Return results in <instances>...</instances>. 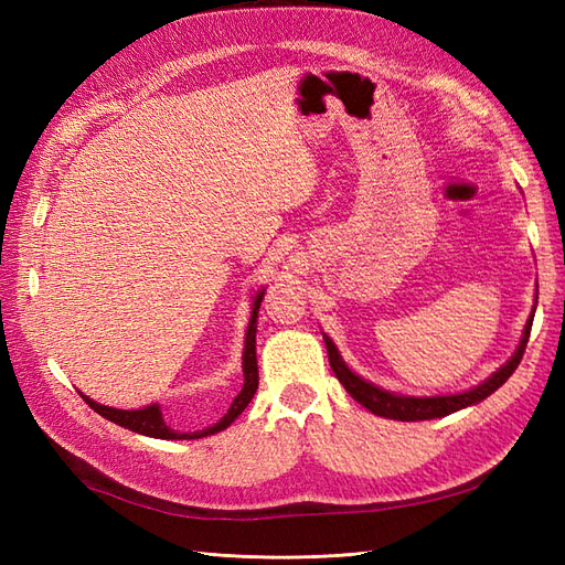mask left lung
Here are the masks:
<instances>
[{
    "label": "left lung",
    "mask_w": 565,
    "mask_h": 565,
    "mask_svg": "<svg viewBox=\"0 0 565 565\" xmlns=\"http://www.w3.org/2000/svg\"><path fill=\"white\" fill-rule=\"evenodd\" d=\"M539 303V286H536V296H534V308H532V316L526 318V326L522 330V338L518 350L508 359L505 364H502L498 371H493L483 383H478V386L461 391V393H449V395H403V393H391L386 388L376 386V383H371L366 379H362L347 366V362L342 359L338 344H334L326 332H322V340H326L328 347V359H330V366L334 371V376L340 379V383L344 386V391L352 395L356 403H362L366 411H371L379 417H388V419H401V423H417V419H435V417H444V415H451L456 411H463V407H471L476 403L486 401L490 393H495L502 383H505L512 374L514 369L520 366L522 362V354H524V347L530 342V332H532V320H534V310Z\"/></svg>",
    "instance_id": "1"
}]
</instances>
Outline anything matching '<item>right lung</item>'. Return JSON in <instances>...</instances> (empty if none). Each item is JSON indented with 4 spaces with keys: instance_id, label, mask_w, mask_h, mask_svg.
Here are the masks:
<instances>
[{
    "instance_id": "1",
    "label": "right lung",
    "mask_w": 565,
    "mask_h": 565,
    "mask_svg": "<svg viewBox=\"0 0 565 565\" xmlns=\"http://www.w3.org/2000/svg\"><path fill=\"white\" fill-rule=\"evenodd\" d=\"M267 289H259L252 298V313L249 322L245 330V350H243V388L237 391L235 401L227 407L225 415L218 419V423L206 427V429H196V431H177L170 425L164 423L162 417V407L160 403H150L146 407H138V411H118V407L102 405L97 401H92L89 395L82 393L84 403H87L94 413H99L102 417L111 419V423L121 425L130 431H138V435L154 437V439H201V437H211L215 431H223L225 427H231L239 413L249 405L252 395L257 393V383H259V371H257V316H259V306L262 298Z\"/></svg>"
}]
</instances>
